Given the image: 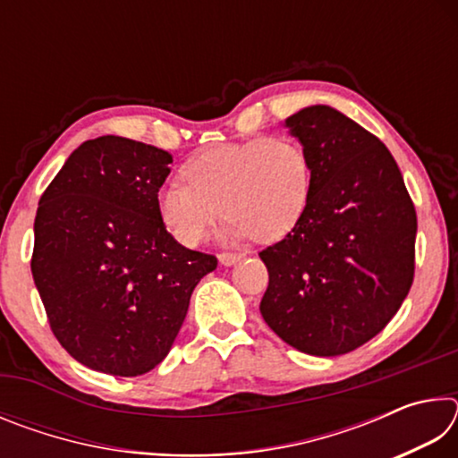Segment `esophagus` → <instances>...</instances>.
Masks as SVG:
<instances>
[{"label": "esophagus", "mask_w": 458, "mask_h": 458, "mask_svg": "<svg viewBox=\"0 0 458 458\" xmlns=\"http://www.w3.org/2000/svg\"><path fill=\"white\" fill-rule=\"evenodd\" d=\"M242 259H244V254H230V252H222L220 257H218L220 265H224V267H232V265H236V262H240Z\"/></svg>", "instance_id": "obj_1"}]
</instances>
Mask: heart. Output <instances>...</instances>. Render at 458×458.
I'll return each instance as SVG.
<instances>
[{
  "label": "heart",
  "instance_id": "heart-1",
  "mask_svg": "<svg viewBox=\"0 0 458 458\" xmlns=\"http://www.w3.org/2000/svg\"><path fill=\"white\" fill-rule=\"evenodd\" d=\"M182 180L157 196L161 220L182 244H199L220 210L228 216L222 238L273 242L303 216L313 172L297 139L270 135L206 147L182 167Z\"/></svg>",
  "mask_w": 458,
  "mask_h": 458
}]
</instances>
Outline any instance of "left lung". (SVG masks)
<instances>
[{"mask_svg": "<svg viewBox=\"0 0 458 458\" xmlns=\"http://www.w3.org/2000/svg\"><path fill=\"white\" fill-rule=\"evenodd\" d=\"M311 161L303 216L260 252V313L294 350L331 358L376 337L412 286L416 210L387 147L337 108L284 121Z\"/></svg>", "mask_w": 458, "mask_h": 458, "instance_id": "8db88e82", "label": "left lung"}]
</instances>
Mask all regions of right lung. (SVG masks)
Masks as SVG:
<instances>
[{
  "label": "right lung",
  "instance_id": "right-lung-1",
  "mask_svg": "<svg viewBox=\"0 0 458 458\" xmlns=\"http://www.w3.org/2000/svg\"><path fill=\"white\" fill-rule=\"evenodd\" d=\"M174 157L103 135L71 153L34 222L32 276L76 361L133 377L165 360L212 254L182 246L157 210Z\"/></svg>",
  "mask_w": 458,
  "mask_h": 458
}]
</instances>
